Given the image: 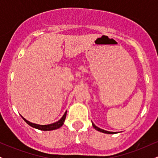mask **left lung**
Returning a JSON list of instances; mask_svg holds the SVG:
<instances>
[{
    "instance_id": "8db88e82",
    "label": "left lung",
    "mask_w": 158,
    "mask_h": 158,
    "mask_svg": "<svg viewBox=\"0 0 158 158\" xmlns=\"http://www.w3.org/2000/svg\"><path fill=\"white\" fill-rule=\"evenodd\" d=\"M92 125H93V127L94 128H95V129H97V131H101V132H103V133H106V134H115L116 132H111V131H106V130H103V129H102V128H98L97 126H96L94 124V123H92Z\"/></svg>"
}]
</instances>
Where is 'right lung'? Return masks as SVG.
Here are the masks:
<instances>
[{"label": "right lung", "mask_w": 158, "mask_h": 158, "mask_svg": "<svg viewBox=\"0 0 158 158\" xmlns=\"http://www.w3.org/2000/svg\"><path fill=\"white\" fill-rule=\"evenodd\" d=\"M66 115H67V111L65 112L63 117L59 119V121H57L56 123H52V124H49V125H38V124H35V123H32L29 121H27V119H25L23 117L22 118L23 119V120L26 122L27 124L30 125V126L33 127V128H37V129L41 130V131H51V130H55L57 129V128H59L60 127L62 126V125L64 124L65 118H66Z\"/></svg>", "instance_id": "obj_1"}]
</instances>
